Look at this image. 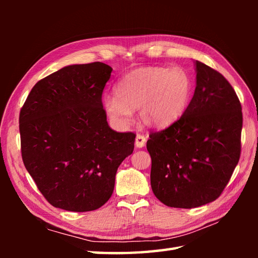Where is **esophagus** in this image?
Wrapping results in <instances>:
<instances>
[{"label":"esophagus","mask_w":258,"mask_h":258,"mask_svg":"<svg viewBox=\"0 0 258 258\" xmlns=\"http://www.w3.org/2000/svg\"><path fill=\"white\" fill-rule=\"evenodd\" d=\"M146 143V138L144 135L142 134H138L136 135V139H135V146L139 147V149H141V147H143Z\"/></svg>","instance_id":"esophagus-1"}]
</instances>
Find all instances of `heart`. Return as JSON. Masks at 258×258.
Returning <instances> with one entry per match:
<instances>
[{
  "instance_id": "b5f03b06",
  "label": "heart",
  "mask_w": 258,
  "mask_h": 258,
  "mask_svg": "<svg viewBox=\"0 0 258 258\" xmlns=\"http://www.w3.org/2000/svg\"><path fill=\"white\" fill-rule=\"evenodd\" d=\"M115 97L104 100L108 117L126 125L132 112L150 127L163 128L182 116L191 95V81L180 68H140L131 71L115 85Z\"/></svg>"
}]
</instances>
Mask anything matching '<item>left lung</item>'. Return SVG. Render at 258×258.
<instances>
[{"label":"left lung","instance_id":"8db88e82","mask_svg":"<svg viewBox=\"0 0 258 258\" xmlns=\"http://www.w3.org/2000/svg\"><path fill=\"white\" fill-rule=\"evenodd\" d=\"M193 98L176 122L150 133L151 186L163 204L194 208L215 201L240 156L242 105L224 76L200 61Z\"/></svg>","mask_w":258,"mask_h":258}]
</instances>
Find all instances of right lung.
<instances>
[{
    "label": "right lung",
    "mask_w": 258,
    "mask_h": 258,
    "mask_svg": "<svg viewBox=\"0 0 258 258\" xmlns=\"http://www.w3.org/2000/svg\"><path fill=\"white\" fill-rule=\"evenodd\" d=\"M112 68H63L33 86L20 112L21 153L38 190L54 207L90 212L113 194L115 175L136 134L109 127L102 94Z\"/></svg>",
    "instance_id": "obj_1"
}]
</instances>
